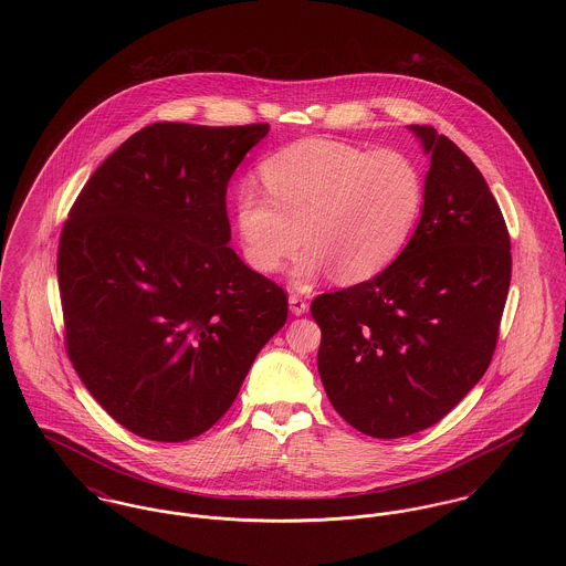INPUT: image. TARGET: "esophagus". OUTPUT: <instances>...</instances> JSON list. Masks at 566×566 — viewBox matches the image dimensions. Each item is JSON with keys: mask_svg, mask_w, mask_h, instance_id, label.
<instances>
[{"mask_svg": "<svg viewBox=\"0 0 566 566\" xmlns=\"http://www.w3.org/2000/svg\"><path fill=\"white\" fill-rule=\"evenodd\" d=\"M289 305H291V312H293L295 316H303V314L307 312V303H305V298H301L298 295L289 296Z\"/></svg>", "mask_w": 566, "mask_h": 566, "instance_id": "esophagus-1", "label": "esophagus"}]
</instances>
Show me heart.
<instances>
[{
	"instance_id": "b5f03b06",
	"label": "heart",
	"mask_w": 566,
	"mask_h": 566,
	"mask_svg": "<svg viewBox=\"0 0 566 566\" xmlns=\"http://www.w3.org/2000/svg\"><path fill=\"white\" fill-rule=\"evenodd\" d=\"M263 192L245 185L235 197L243 259L263 275L280 270L301 245L298 286L333 271L358 284L386 270L411 238L424 208L420 167L395 150L367 153L310 137L282 148L261 167Z\"/></svg>"
}]
</instances>
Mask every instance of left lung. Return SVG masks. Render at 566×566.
<instances>
[{"mask_svg":"<svg viewBox=\"0 0 566 566\" xmlns=\"http://www.w3.org/2000/svg\"><path fill=\"white\" fill-rule=\"evenodd\" d=\"M409 132L431 159L411 240L376 277L312 301L326 397L377 439L429 429L482 379L512 280L510 233L480 169L432 127Z\"/></svg>","mask_w":566,"mask_h":566,"instance_id":"8db88e82","label":"left lung"}]
</instances>
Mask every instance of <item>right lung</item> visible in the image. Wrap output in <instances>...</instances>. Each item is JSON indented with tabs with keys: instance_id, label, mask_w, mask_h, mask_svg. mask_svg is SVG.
Masks as SVG:
<instances>
[{
	"instance_id": "1",
	"label": "right lung",
	"mask_w": 566,
	"mask_h": 566,
	"mask_svg": "<svg viewBox=\"0 0 566 566\" xmlns=\"http://www.w3.org/2000/svg\"><path fill=\"white\" fill-rule=\"evenodd\" d=\"M270 125L157 123L81 190L59 242L65 346L125 429L178 443L214 427L289 301L229 248L227 187Z\"/></svg>"
}]
</instances>
